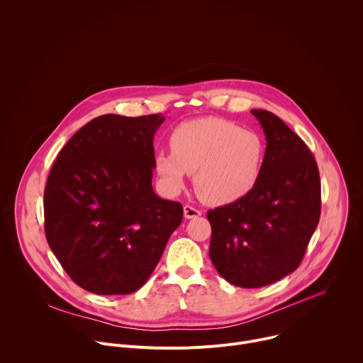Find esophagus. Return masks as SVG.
Instances as JSON below:
<instances>
[{
	"instance_id": "esophagus-1",
	"label": "esophagus",
	"mask_w": 363,
	"mask_h": 363,
	"mask_svg": "<svg viewBox=\"0 0 363 363\" xmlns=\"http://www.w3.org/2000/svg\"><path fill=\"white\" fill-rule=\"evenodd\" d=\"M201 211L199 210H196V208H194L192 205H185L184 206V216H185V218H188V220H192V218H198V217H201Z\"/></svg>"
}]
</instances>
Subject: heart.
Listing matches in <instances>:
<instances>
[{
  "label": "heart",
  "instance_id": "obj_1",
  "mask_svg": "<svg viewBox=\"0 0 363 363\" xmlns=\"http://www.w3.org/2000/svg\"><path fill=\"white\" fill-rule=\"evenodd\" d=\"M171 150H160L153 167L161 188L179 194L194 174L198 195L210 203H233L248 195L262 177L266 143L254 130L203 118L179 125L169 136Z\"/></svg>",
  "mask_w": 363,
  "mask_h": 363
}]
</instances>
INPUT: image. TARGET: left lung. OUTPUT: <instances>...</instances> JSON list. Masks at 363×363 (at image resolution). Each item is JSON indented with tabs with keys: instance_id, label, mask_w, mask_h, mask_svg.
Listing matches in <instances>:
<instances>
[{
	"instance_id": "8db88e82",
	"label": "left lung",
	"mask_w": 363,
	"mask_h": 363,
	"mask_svg": "<svg viewBox=\"0 0 363 363\" xmlns=\"http://www.w3.org/2000/svg\"><path fill=\"white\" fill-rule=\"evenodd\" d=\"M267 146L260 179L244 198L206 213L210 257L231 284L263 287L301 263L320 218V177L307 145L279 116L252 109Z\"/></svg>"
}]
</instances>
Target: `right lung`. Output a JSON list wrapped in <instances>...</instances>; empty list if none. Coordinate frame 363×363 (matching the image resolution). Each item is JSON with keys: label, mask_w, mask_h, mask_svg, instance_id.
Instances as JSON below:
<instances>
[{"label": "right lung", "mask_w": 363, "mask_h": 363, "mask_svg": "<svg viewBox=\"0 0 363 363\" xmlns=\"http://www.w3.org/2000/svg\"><path fill=\"white\" fill-rule=\"evenodd\" d=\"M165 118L103 115L59 152L44 189L47 242L65 272L94 294L140 289L184 216L152 188L153 135Z\"/></svg>", "instance_id": "1"}]
</instances>
